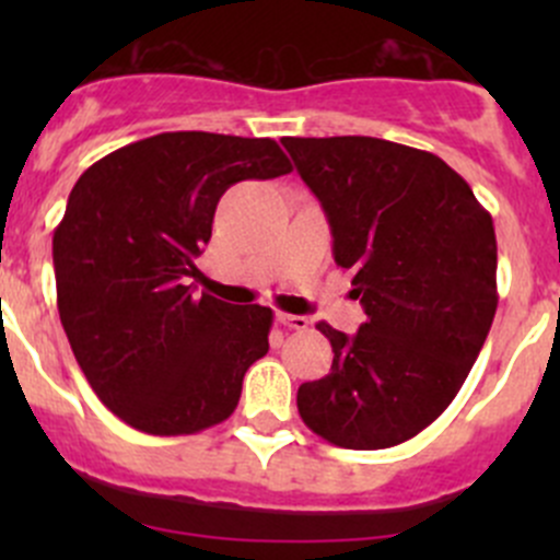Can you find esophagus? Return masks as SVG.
Here are the masks:
<instances>
[{"instance_id": "34e87169", "label": "esophagus", "mask_w": 560, "mask_h": 560, "mask_svg": "<svg viewBox=\"0 0 560 560\" xmlns=\"http://www.w3.org/2000/svg\"><path fill=\"white\" fill-rule=\"evenodd\" d=\"M276 319H279L284 327H290V330H308V319H306V316L279 312V314H276Z\"/></svg>"}]
</instances>
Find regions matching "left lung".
<instances>
[{"mask_svg": "<svg viewBox=\"0 0 560 560\" xmlns=\"http://www.w3.org/2000/svg\"><path fill=\"white\" fill-rule=\"evenodd\" d=\"M325 208L332 257L365 322L330 338V374L298 389L303 422L347 450H385L431 425L466 382L490 325L495 230L471 186L431 151L363 135L284 138Z\"/></svg>", "mask_w": 560, "mask_h": 560, "instance_id": "left-lung-1", "label": "left lung"}]
</instances>
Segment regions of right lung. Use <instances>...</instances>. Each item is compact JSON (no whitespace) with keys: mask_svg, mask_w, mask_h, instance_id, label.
<instances>
[{"mask_svg":"<svg viewBox=\"0 0 560 560\" xmlns=\"http://www.w3.org/2000/svg\"><path fill=\"white\" fill-rule=\"evenodd\" d=\"M292 171L270 138L162 132L94 162L54 230L56 306L97 398L151 436L235 411L273 312L191 290L213 213L238 180Z\"/></svg>","mask_w":560,"mask_h":560,"instance_id":"add662e5","label":"right lung"}]
</instances>
